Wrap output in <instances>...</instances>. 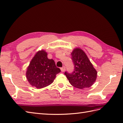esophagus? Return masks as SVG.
<instances>
[{"label":"esophagus","mask_w":123,"mask_h":123,"mask_svg":"<svg viewBox=\"0 0 123 123\" xmlns=\"http://www.w3.org/2000/svg\"><path fill=\"white\" fill-rule=\"evenodd\" d=\"M61 72H64V71H65V67H63L62 68H61Z\"/></svg>","instance_id":"34e87169"}]
</instances>
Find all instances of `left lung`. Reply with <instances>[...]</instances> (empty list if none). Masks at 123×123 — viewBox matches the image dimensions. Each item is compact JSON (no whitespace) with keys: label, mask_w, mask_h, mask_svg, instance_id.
<instances>
[{"label":"left lung","mask_w":123,"mask_h":123,"mask_svg":"<svg viewBox=\"0 0 123 123\" xmlns=\"http://www.w3.org/2000/svg\"><path fill=\"white\" fill-rule=\"evenodd\" d=\"M71 55L74 70L72 73L67 72L64 73L69 82L73 86L80 89L91 87L97 79L96 70L82 49L74 48Z\"/></svg>","instance_id":"left-lung-1"}]
</instances>
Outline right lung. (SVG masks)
I'll list each match as a JSON object with an SVG mask.
<instances>
[{
	"instance_id": "1",
	"label": "right lung",
	"mask_w": 123,
	"mask_h": 123,
	"mask_svg": "<svg viewBox=\"0 0 123 123\" xmlns=\"http://www.w3.org/2000/svg\"><path fill=\"white\" fill-rule=\"evenodd\" d=\"M60 71L54 60L49 59L47 53L42 50L37 51L31 59L27 68L26 76L31 86L40 89L52 84Z\"/></svg>"
}]
</instances>
